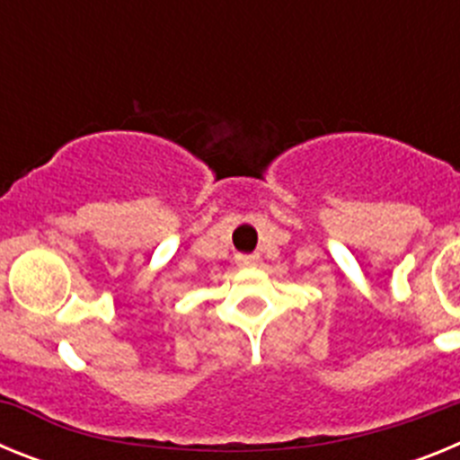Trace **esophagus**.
I'll return each mask as SVG.
<instances>
[{"label": "esophagus", "mask_w": 460, "mask_h": 460, "mask_svg": "<svg viewBox=\"0 0 460 460\" xmlns=\"http://www.w3.org/2000/svg\"><path fill=\"white\" fill-rule=\"evenodd\" d=\"M237 265L239 267H251V265H255V262H258V258H255V255H237Z\"/></svg>", "instance_id": "obj_1"}]
</instances>
